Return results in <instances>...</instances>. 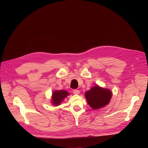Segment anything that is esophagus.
<instances>
[{"label": "esophagus", "mask_w": 148, "mask_h": 148, "mask_svg": "<svg viewBox=\"0 0 148 148\" xmlns=\"http://www.w3.org/2000/svg\"><path fill=\"white\" fill-rule=\"evenodd\" d=\"M73 92L74 94H79L80 91L78 90H77V89H74L73 90Z\"/></svg>", "instance_id": "obj_1"}]
</instances>
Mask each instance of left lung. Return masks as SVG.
<instances>
[{"label": "left lung", "mask_w": 148, "mask_h": 148, "mask_svg": "<svg viewBox=\"0 0 148 148\" xmlns=\"http://www.w3.org/2000/svg\"><path fill=\"white\" fill-rule=\"evenodd\" d=\"M85 95L90 106L94 110H97L108 104L112 97V93L108 89L96 86L86 92Z\"/></svg>", "instance_id": "obj_1"}]
</instances>
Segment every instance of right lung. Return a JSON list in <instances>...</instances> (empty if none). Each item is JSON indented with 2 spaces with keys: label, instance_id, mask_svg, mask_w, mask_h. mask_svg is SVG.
Wrapping results in <instances>:
<instances>
[{
  "label": "right lung",
  "instance_id": "right-lung-1",
  "mask_svg": "<svg viewBox=\"0 0 148 148\" xmlns=\"http://www.w3.org/2000/svg\"><path fill=\"white\" fill-rule=\"evenodd\" d=\"M69 94L64 90L55 91L52 96V103L54 105H59L62 101Z\"/></svg>",
  "mask_w": 148,
  "mask_h": 148
}]
</instances>
